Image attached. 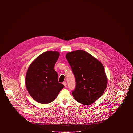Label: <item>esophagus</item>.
I'll use <instances>...</instances> for the list:
<instances>
[{
    "label": "esophagus",
    "instance_id": "34e87169",
    "mask_svg": "<svg viewBox=\"0 0 133 133\" xmlns=\"http://www.w3.org/2000/svg\"><path fill=\"white\" fill-rule=\"evenodd\" d=\"M63 84L64 85V87H66V82L65 81H64V82H63Z\"/></svg>",
    "mask_w": 133,
    "mask_h": 133
}]
</instances>
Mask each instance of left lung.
Returning <instances> with one entry per match:
<instances>
[{"mask_svg": "<svg viewBox=\"0 0 133 133\" xmlns=\"http://www.w3.org/2000/svg\"><path fill=\"white\" fill-rule=\"evenodd\" d=\"M75 76L76 86L72 91L74 99L83 105H90L105 90L107 78L102 64L83 50L66 55Z\"/></svg>", "mask_w": 133, "mask_h": 133, "instance_id": "8db88e82", "label": "left lung"}]
</instances>
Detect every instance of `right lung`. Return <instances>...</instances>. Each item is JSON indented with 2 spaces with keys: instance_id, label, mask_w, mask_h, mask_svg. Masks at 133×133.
I'll return each mask as SVG.
<instances>
[{
  "instance_id": "obj_1",
  "label": "right lung",
  "mask_w": 133,
  "mask_h": 133,
  "mask_svg": "<svg viewBox=\"0 0 133 133\" xmlns=\"http://www.w3.org/2000/svg\"><path fill=\"white\" fill-rule=\"evenodd\" d=\"M59 56L56 51H48L37 57L29 67L25 78L27 90L41 104L54 100L64 86L58 82L54 65Z\"/></svg>"
}]
</instances>
